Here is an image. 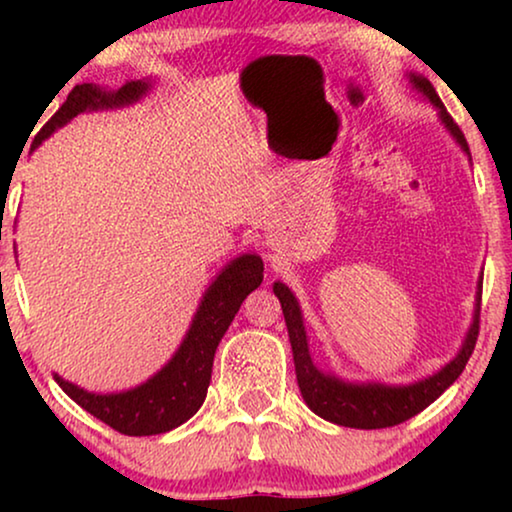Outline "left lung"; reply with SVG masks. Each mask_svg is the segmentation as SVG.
<instances>
[{"label": "left lung", "instance_id": "obj_1", "mask_svg": "<svg viewBox=\"0 0 512 512\" xmlns=\"http://www.w3.org/2000/svg\"><path fill=\"white\" fill-rule=\"evenodd\" d=\"M412 83L429 97V100L440 109V118L447 125V130L457 137L461 149L468 153V144L464 132L459 125L452 121L447 114L443 102L433 86L422 76L412 74ZM275 296L279 298L284 310L286 328H289V340L293 349V363H296V377L300 394H303L305 403L310 405L312 412L319 417L328 419V422L349 426V429H387V426H396L408 422L424 408L436 401L443 391L461 375L466 368L468 359H471L475 342H478L480 333V298H482V282L478 291V307H475V319L471 331L466 335L464 347L443 370H438L433 377H426L422 382L408 384V387H384V384H347L340 382L338 377L324 375L314 368L310 359V349H307V335L303 326V317H300V307L293 298V293L286 289L284 284H275Z\"/></svg>", "mask_w": 512, "mask_h": 512}]
</instances>
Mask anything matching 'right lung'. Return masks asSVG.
Listing matches in <instances>:
<instances>
[{"label":"right lung","instance_id":"obj_1","mask_svg":"<svg viewBox=\"0 0 512 512\" xmlns=\"http://www.w3.org/2000/svg\"><path fill=\"white\" fill-rule=\"evenodd\" d=\"M149 88L142 81H128L118 93H104L93 83L74 86L62 107L48 118V123L34 137L32 149L39 146L55 128L65 125L69 118L86 109L114 107L137 100ZM263 282V261L258 256H240L216 277L195 314L191 331L181 342L174 359L153 375L142 387L123 391V394H88L72 382L55 375L62 391L81 405L83 410L100 419L123 436H156L172 431L174 426L191 419L205 401L209 380H212L214 352L223 333L235 319L242 300Z\"/></svg>","mask_w":512,"mask_h":512}]
</instances>
